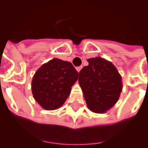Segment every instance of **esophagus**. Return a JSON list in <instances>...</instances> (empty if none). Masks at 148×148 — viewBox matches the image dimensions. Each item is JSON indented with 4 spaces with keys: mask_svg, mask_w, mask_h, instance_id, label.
Instances as JSON below:
<instances>
[{
    "mask_svg": "<svg viewBox=\"0 0 148 148\" xmlns=\"http://www.w3.org/2000/svg\"><path fill=\"white\" fill-rule=\"evenodd\" d=\"M82 69V66H77V67H76V70L79 72V73L80 72V70Z\"/></svg>",
    "mask_w": 148,
    "mask_h": 148,
    "instance_id": "obj_1",
    "label": "esophagus"
}]
</instances>
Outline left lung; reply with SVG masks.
<instances>
[{
  "label": "left lung",
  "mask_w": 148,
  "mask_h": 148,
  "mask_svg": "<svg viewBox=\"0 0 148 148\" xmlns=\"http://www.w3.org/2000/svg\"><path fill=\"white\" fill-rule=\"evenodd\" d=\"M79 72V82L88 107L96 113H104L118 100L122 90L121 76L111 62L97 57Z\"/></svg>",
  "instance_id": "obj_1"
}]
</instances>
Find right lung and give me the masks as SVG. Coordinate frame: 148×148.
<instances>
[{
    "label": "right lung",
    "instance_id": "obj_1",
    "mask_svg": "<svg viewBox=\"0 0 148 148\" xmlns=\"http://www.w3.org/2000/svg\"><path fill=\"white\" fill-rule=\"evenodd\" d=\"M79 73L70 62L54 58L43 64L34 75L31 84L35 100L46 110L64 104Z\"/></svg>",
    "mask_w": 148,
    "mask_h": 148
}]
</instances>
